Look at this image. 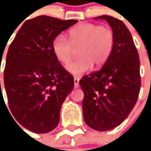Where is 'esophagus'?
<instances>
[{
    "label": "esophagus",
    "mask_w": 151,
    "mask_h": 151,
    "mask_svg": "<svg viewBox=\"0 0 151 151\" xmlns=\"http://www.w3.org/2000/svg\"><path fill=\"white\" fill-rule=\"evenodd\" d=\"M79 78L78 77H74V87L75 88H78L79 87Z\"/></svg>",
    "instance_id": "34e87169"
}]
</instances>
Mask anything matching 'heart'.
<instances>
[{"mask_svg":"<svg viewBox=\"0 0 151 151\" xmlns=\"http://www.w3.org/2000/svg\"><path fill=\"white\" fill-rule=\"evenodd\" d=\"M69 40L57 35L52 41V50L60 62L66 65L79 49V58L73 60L66 69L73 74H82L103 65L111 55L115 44L113 31L108 27L91 22L80 23L69 31Z\"/></svg>","mask_w":151,"mask_h":151,"instance_id":"b5f03b06","label":"heart"}]
</instances>
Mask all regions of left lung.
Returning a JSON list of instances; mask_svg holds the SVG:
<instances>
[{"mask_svg": "<svg viewBox=\"0 0 151 151\" xmlns=\"http://www.w3.org/2000/svg\"><path fill=\"white\" fill-rule=\"evenodd\" d=\"M111 26L115 44L99 71L83 76L82 111L86 124L97 131L112 129L123 122L136 104L141 88L138 52L129 29L116 18L102 15Z\"/></svg>", "mask_w": 151, "mask_h": 151, "instance_id": "left-lung-1", "label": "left lung"}]
</instances>
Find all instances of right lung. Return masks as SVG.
Segmentation results:
<instances>
[{
    "label": "right lung",
    "instance_id": "1",
    "mask_svg": "<svg viewBox=\"0 0 151 151\" xmlns=\"http://www.w3.org/2000/svg\"><path fill=\"white\" fill-rule=\"evenodd\" d=\"M77 22L38 16L25 22L9 45L4 70L9 107L15 120L34 133L57 126L61 105L73 89V77L54 56L52 43Z\"/></svg>",
    "mask_w": 151,
    "mask_h": 151
}]
</instances>
